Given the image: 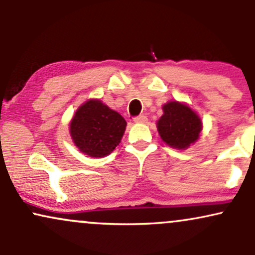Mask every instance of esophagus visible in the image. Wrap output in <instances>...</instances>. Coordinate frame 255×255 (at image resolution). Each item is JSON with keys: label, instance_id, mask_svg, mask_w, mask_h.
I'll return each mask as SVG.
<instances>
[{"label": "esophagus", "instance_id": "obj_1", "mask_svg": "<svg viewBox=\"0 0 255 255\" xmlns=\"http://www.w3.org/2000/svg\"><path fill=\"white\" fill-rule=\"evenodd\" d=\"M134 122H136V124H146L147 122V118H146L145 115H139L136 116V118H134Z\"/></svg>", "mask_w": 255, "mask_h": 255}]
</instances>
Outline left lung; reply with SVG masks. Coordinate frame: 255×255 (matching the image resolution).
Listing matches in <instances>:
<instances>
[{"label":"left lung","instance_id":"obj_1","mask_svg":"<svg viewBox=\"0 0 255 255\" xmlns=\"http://www.w3.org/2000/svg\"><path fill=\"white\" fill-rule=\"evenodd\" d=\"M164 114L158 120V133L165 144L186 150L199 139L203 129L201 120L188 105L169 102L163 105Z\"/></svg>","mask_w":255,"mask_h":255}]
</instances>
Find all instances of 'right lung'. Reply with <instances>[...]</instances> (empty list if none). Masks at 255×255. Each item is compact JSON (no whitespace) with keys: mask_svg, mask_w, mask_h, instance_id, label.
I'll list each match as a JSON object with an SVG mask.
<instances>
[{"mask_svg":"<svg viewBox=\"0 0 255 255\" xmlns=\"http://www.w3.org/2000/svg\"><path fill=\"white\" fill-rule=\"evenodd\" d=\"M127 122L98 99H90L73 116L69 131L74 144L90 157H105L124 136Z\"/></svg>","mask_w":255,"mask_h":255,"instance_id":"right-lung-1","label":"right lung"}]
</instances>
